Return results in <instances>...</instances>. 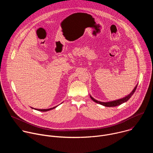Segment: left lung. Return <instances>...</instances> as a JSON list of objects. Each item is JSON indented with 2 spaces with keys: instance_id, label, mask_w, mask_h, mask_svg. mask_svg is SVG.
<instances>
[{
  "instance_id": "left-lung-1",
  "label": "left lung",
  "mask_w": 153,
  "mask_h": 153,
  "mask_svg": "<svg viewBox=\"0 0 153 153\" xmlns=\"http://www.w3.org/2000/svg\"><path fill=\"white\" fill-rule=\"evenodd\" d=\"M137 85L135 86V88H134V90L132 91V92L131 93L129 94H128V96H126V97L122 98V99H118V100H114V101H111V102H100V101H98L97 100H96L95 99H94L93 97H91L90 96V97L91 99L94 101L96 103H97L99 104H100L102 105H103L105 106H107V107H113V106H118V105H120L121 104H122L123 103H125L126 102H127L129 99L130 97H131L133 96V94L134 93L136 88H137Z\"/></svg>"
}]
</instances>
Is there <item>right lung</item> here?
I'll list each match as a JSON object with an SVG mask.
<instances>
[{"instance_id":"obj_1","label":"right lung","mask_w":153,"mask_h":153,"mask_svg":"<svg viewBox=\"0 0 153 153\" xmlns=\"http://www.w3.org/2000/svg\"><path fill=\"white\" fill-rule=\"evenodd\" d=\"M57 106H54V107H53V108H49V109H42V110H41V109H36V108H32V107H31V108H33V109H34V110H36L39 111H49V110H53V109H54V108H56Z\"/></svg>"}]
</instances>
